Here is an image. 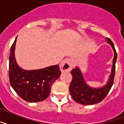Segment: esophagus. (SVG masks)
Returning a JSON list of instances; mask_svg holds the SVG:
<instances>
[{"label":"esophagus","instance_id":"1","mask_svg":"<svg viewBox=\"0 0 124 124\" xmlns=\"http://www.w3.org/2000/svg\"><path fill=\"white\" fill-rule=\"evenodd\" d=\"M74 66V60L72 58H66L62 61L60 64V70L62 71H67L71 70L73 67Z\"/></svg>","mask_w":124,"mask_h":124}]
</instances>
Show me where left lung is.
<instances>
[{"label": "left lung", "mask_w": 124, "mask_h": 124, "mask_svg": "<svg viewBox=\"0 0 124 124\" xmlns=\"http://www.w3.org/2000/svg\"><path fill=\"white\" fill-rule=\"evenodd\" d=\"M107 43L112 46L115 52V57L113 59L112 73L110 78L105 86L101 88H92L88 86L84 81L81 71L78 68H75L71 71L72 75V81L70 83L69 90L74 101L83 105H93L100 103L105 99L110 91L115 79V66L117 59V53L115 45L109 38H107Z\"/></svg>", "instance_id": "8db88e82"}]
</instances>
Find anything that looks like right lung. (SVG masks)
<instances>
[{
	"label": "right lung",
	"mask_w": 124,
	"mask_h": 124,
	"mask_svg": "<svg viewBox=\"0 0 124 124\" xmlns=\"http://www.w3.org/2000/svg\"><path fill=\"white\" fill-rule=\"evenodd\" d=\"M16 39L12 44L9 56L10 85L18 96L28 102L41 101L49 96L54 82L60 77L58 65L38 70L26 71L18 66L14 56Z\"/></svg>",
	"instance_id": "1"
}]
</instances>
